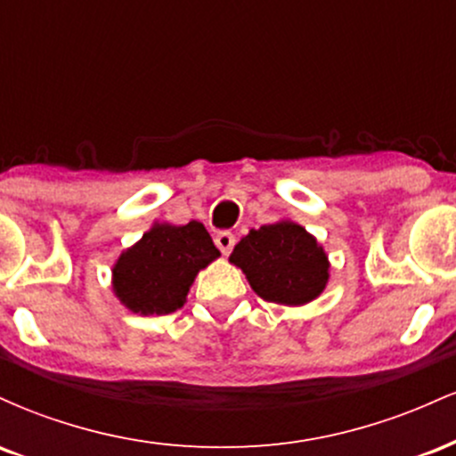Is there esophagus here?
<instances>
[{
  "label": "esophagus",
  "mask_w": 456,
  "mask_h": 456,
  "mask_svg": "<svg viewBox=\"0 0 456 456\" xmlns=\"http://www.w3.org/2000/svg\"><path fill=\"white\" fill-rule=\"evenodd\" d=\"M214 244L218 246L223 255H229L235 246V235L232 232H218L216 238H214Z\"/></svg>",
  "instance_id": "1"
}]
</instances>
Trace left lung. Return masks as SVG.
I'll return each instance as SVG.
<instances>
[{
    "mask_svg": "<svg viewBox=\"0 0 456 456\" xmlns=\"http://www.w3.org/2000/svg\"><path fill=\"white\" fill-rule=\"evenodd\" d=\"M229 261L244 272L255 294L282 306L308 305L323 294L330 279L323 246L289 218L250 229Z\"/></svg>",
    "mask_w": 456,
    "mask_h": 456,
    "instance_id": "8db88e82",
    "label": "left lung"
}]
</instances>
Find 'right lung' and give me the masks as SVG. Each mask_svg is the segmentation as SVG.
Here are the masks:
<instances>
[{
  "mask_svg": "<svg viewBox=\"0 0 456 456\" xmlns=\"http://www.w3.org/2000/svg\"><path fill=\"white\" fill-rule=\"evenodd\" d=\"M218 257L221 253L199 221H156L113 264V294L137 315H167L186 305L195 276Z\"/></svg>",
  "mask_w": 456,
  "mask_h": 456,
  "instance_id": "obj_1",
  "label": "right lung"
}]
</instances>
